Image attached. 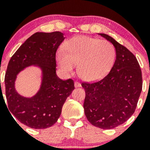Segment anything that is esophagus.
Here are the masks:
<instances>
[{"instance_id":"obj_1","label":"esophagus","mask_w":150,"mask_h":150,"mask_svg":"<svg viewBox=\"0 0 150 150\" xmlns=\"http://www.w3.org/2000/svg\"><path fill=\"white\" fill-rule=\"evenodd\" d=\"M75 86L76 87V88H78V87H81V84L79 82H78V81H75Z\"/></svg>"}]
</instances>
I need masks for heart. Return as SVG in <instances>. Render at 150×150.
Instances as JSON below:
<instances>
[{
	"instance_id": "b5f03b06",
	"label": "heart",
	"mask_w": 150,
	"mask_h": 150,
	"mask_svg": "<svg viewBox=\"0 0 150 150\" xmlns=\"http://www.w3.org/2000/svg\"><path fill=\"white\" fill-rule=\"evenodd\" d=\"M57 63L65 74L74 72L78 63V73L86 81H97L105 76L114 65L116 50L108 40L77 36L58 51Z\"/></svg>"
}]
</instances>
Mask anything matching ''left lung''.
I'll use <instances>...</instances> for the list:
<instances>
[{
	"label": "left lung",
	"instance_id": "8db88e82",
	"mask_svg": "<svg viewBox=\"0 0 150 150\" xmlns=\"http://www.w3.org/2000/svg\"><path fill=\"white\" fill-rule=\"evenodd\" d=\"M100 36L114 45L116 60L109 73L94 83H82L86 92L85 115L92 125L112 129L133 114L142 89V75L136 56L105 33Z\"/></svg>",
	"mask_w": 150,
	"mask_h": 150
}]
</instances>
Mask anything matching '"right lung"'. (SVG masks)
Wrapping results in <instances>:
<instances>
[{"label":"right lung","instance_id":"add662e5","mask_svg":"<svg viewBox=\"0 0 150 150\" xmlns=\"http://www.w3.org/2000/svg\"><path fill=\"white\" fill-rule=\"evenodd\" d=\"M64 39L63 33L59 31L35 33L8 62L5 75L8 108L18 121L30 128L45 129L53 125L60 117L67 98L75 89L73 80L63 81L56 73V53ZM31 65L42 69L43 79L38 92L28 98L16 91L14 83L17 74Z\"/></svg>","mask_w":150,"mask_h":150}]
</instances>
